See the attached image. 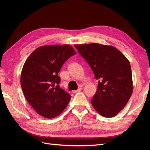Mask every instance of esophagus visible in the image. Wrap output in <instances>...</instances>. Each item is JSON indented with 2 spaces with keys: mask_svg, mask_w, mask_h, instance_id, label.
Returning a JSON list of instances; mask_svg holds the SVG:
<instances>
[{
  "mask_svg": "<svg viewBox=\"0 0 150 150\" xmlns=\"http://www.w3.org/2000/svg\"><path fill=\"white\" fill-rule=\"evenodd\" d=\"M83 88H82V87H81V86H79V88L77 89V90H76V91H72V93H78V92H79L80 91H81V89H82Z\"/></svg>",
  "mask_w": 150,
  "mask_h": 150,
  "instance_id": "obj_1",
  "label": "esophagus"
}]
</instances>
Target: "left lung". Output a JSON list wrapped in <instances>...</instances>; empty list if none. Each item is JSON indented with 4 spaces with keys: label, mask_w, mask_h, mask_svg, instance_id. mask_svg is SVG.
<instances>
[{
    "label": "left lung",
    "mask_w": 150,
    "mask_h": 150,
    "mask_svg": "<svg viewBox=\"0 0 150 150\" xmlns=\"http://www.w3.org/2000/svg\"><path fill=\"white\" fill-rule=\"evenodd\" d=\"M98 80L91 99L101 115L111 117L121 111L133 92L132 72L129 61L118 49L96 43L74 45Z\"/></svg>",
    "instance_id": "1"
}]
</instances>
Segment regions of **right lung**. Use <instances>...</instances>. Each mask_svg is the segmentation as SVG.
<instances>
[{
    "label": "right lung",
    "instance_id": "right-lung-1",
    "mask_svg": "<svg viewBox=\"0 0 150 150\" xmlns=\"http://www.w3.org/2000/svg\"><path fill=\"white\" fill-rule=\"evenodd\" d=\"M76 54L70 45H52L36 49L26 60L21 84L25 99L38 114L46 118L59 115L71 96L60 88L61 67Z\"/></svg>",
    "mask_w": 150,
    "mask_h": 150
}]
</instances>
